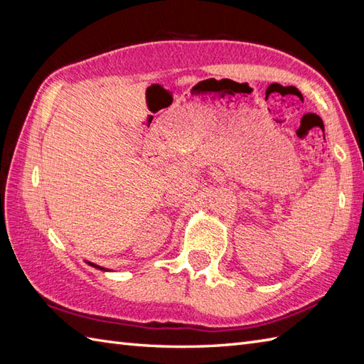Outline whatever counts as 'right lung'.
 <instances>
[{
    "mask_svg": "<svg viewBox=\"0 0 364 364\" xmlns=\"http://www.w3.org/2000/svg\"><path fill=\"white\" fill-rule=\"evenodd\" d=\"M89 264H90V266H94V267H97V269H100V270H106V269H105V267H100V266H97V264H94V262H89Z\"/></svg>",
    "mask_w": 364,
    "mask_h": 364,
    "instance_id": "obj_1",
    "label": "right lung"
}]
</instances>
